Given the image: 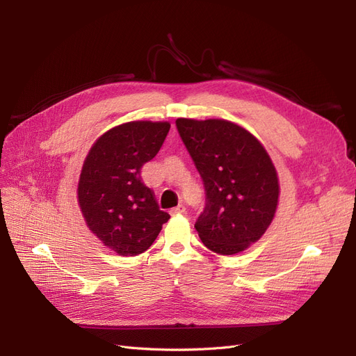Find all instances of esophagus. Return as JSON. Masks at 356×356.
I'll use <instances>...</instances> for the list:
<instances>
[{
  "label": "esophagus",
  "instance_id": "34e87169",
  "mask_svg": "<svg viewBox=\"0 0 356 356\" xmlns=\"http://www.w3.org/2000/svg\"><path fill=\"white\" fill-rule=\"evenodd\" d=\"M169 213L172 215V217H175V215L186 213V207H184V204H178L177 208H172V209L169 211Z\"/></svg>",
  "mask_w": 356,
  "mask_h": 356
}]
</instances>
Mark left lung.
<instances>
[{
	"label": "left lung",
	"instance_id": "1",
	"mask_svg": "<svg viewBox=\"0 0 356 356\" xmlns=\"http://www.w3.org/2000/svg\"><path fill=\"white\" fill-rule=\"evenodd\" d=\"M175 123L207 190V207L195 225L199 238L220 255L248 250L272 224L281 195L267 149L224 118L181 117Z\"/></svg>",
	"mask_w": 356,
	"mask_h": 356
}]
</instances>
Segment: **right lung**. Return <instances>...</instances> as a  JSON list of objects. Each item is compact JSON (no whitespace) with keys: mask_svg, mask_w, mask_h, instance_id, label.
I'll return each mask as SVG.
<instances>
[{"mask_svg":"<svg viewBox=\"0 0 356 356\" xmlns=\"http://www.w3.org/2000/svg\"><path fill=\"white\" fill-rule=\"evenodd\" d=\"M169 129V122L149 120L114 126L96 139L83 161L77 202L84 222L118 255L147 251L170 218L139 175L159 153Z\"/></svg>","mask_w":356,"mask_h":356,"instance_id":"add662e5","label":"right lung"}]
</instances>
